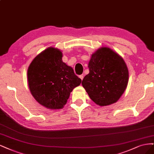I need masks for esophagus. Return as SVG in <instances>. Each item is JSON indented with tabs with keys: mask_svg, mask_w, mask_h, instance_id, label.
I'll return each instance as SVG.
<instances>
[{
	"mask_svg": "<svg viewBox=\"0 0 154 154\" xmlns=\"http://www.w3.org/2000/svg\"><path fill=\"white\" fill-rule=\"evenodd\" d=\"M79 78H80L81 80H82L83 78H84V75H83V74H82V75H79Z\"/></svg>",
	"mask_w": 154,
	"mask_h": 154,
	"instance_id": "34e87169",
	"label": "esophagus"
}]
</instances>
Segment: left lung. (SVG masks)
Masks as SVG:
<instances>
[{"label": "left lung", "instance_id": "obj_1", "mask_svg": "<svg viewBox=\"0 0 154 154\" xmlns=\"http://www.w3.org/2000/svg\"><path fill=\"white\" fill-rule=\"evenodd\" d=\"M90 73L82 81L91 100L101 106L117 102L127 88L128 71L123 58L107 47L99 48L88 64Z\"/></svg>", "mask_w": 154, "mask_h": 154}]
</instances>
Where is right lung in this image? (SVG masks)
Instances as JSON below:
<instances>
[{"mask_svg":"<svg viewBox=\"0 0 154 154\" xmlns=\"http://www.w3.org/2000/svg\"><path fill=\"white\" fill-rule=\"evenodd\" d=\"M27 78L34 98L52 109L63 108L73 89L81 83L73 68L63 62L62 52L53 47L34 59L28 68Z\"/></svg>","mask_w":154,"mask_h":154,"instance_id":"1","label":"right lung"}]
</instances>
